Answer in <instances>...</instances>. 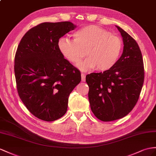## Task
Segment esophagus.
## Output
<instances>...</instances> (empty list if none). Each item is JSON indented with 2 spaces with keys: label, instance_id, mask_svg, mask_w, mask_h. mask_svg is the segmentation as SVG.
<instances>
[{
  "label": "esophagus",
  "instance_id": "34e87169",
  "mask_svg": "<svg viewBox=\"0 0 156 156\" xmlns=\"http://www.w3.org/2000/svg\"><path fill=\"white\" fill-rule=\"evenodd\" d=\"M81 77H82V82H85L86 81V75L82 73L81 74Z\"/></svg>",
  "mask_w": 156,
  "mask_h": 156
}]
</instances>
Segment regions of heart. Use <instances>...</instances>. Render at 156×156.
Here are the masks:
<instances>
[{
	"label": "heart",
	"mask_w": 156,
	"mask_h": 156,
	"mask_svg": "<svg viewBox=\"0 0 156 156\" xmlns=\"http://www.w3.org/2000/svg\"><path fill=\"white\" fill-rule=\"evenodd\" d=\"M73 36V40L60 39L58 48L63 57L74 65L86 55L87 58L79 64L82 70L95 68L98 71L109 70L117 62L121 53V39L99 26H83L76 31Z\"/></svg>",
	"instance_id": "b5f03b06"
}]
</instances>
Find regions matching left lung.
Here are the masks:
<instances>
[{
    "mask_svg": "<svg viewBox=\"0 0 156 156\" xmlns=\"http://www.w3.org/2000/svg\"><path fill=\"white\" fill-rule=\"evenodd\" d=\"M117 27L124 43L121 57L110 69L86 77L91 111L105 122L121 119L133 110L144 80L143 58L138 43L125 31Z\"/></svg>",
    "mask_w": 156,
    "mask_h": 156,
    "instance_id": "obj_1",
    "label": "left lung"
}]
</instances>
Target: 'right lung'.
Here are the masks:
<instances>
[{
	"instance_id": "add662e5",
	"label": "right lung",
	"mask_w": 156,
	"mask_h": 156,
	"mask_svg": "<svg viewBox=\"0 0 156 156\" xmlns=\"http://www.w3.org/2000/svg\"><path fill=\"white\" fill-rule=\"evenodd\" d=\"M75 27L70 22L40 23L27 31L16 52L18 95L43 121H53L66 113L70 94L81 81L80 71L58 48L59 39Z\"/></svg>"
}]
</instances>
